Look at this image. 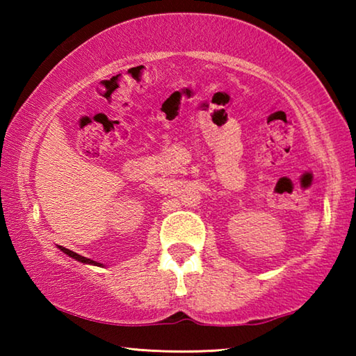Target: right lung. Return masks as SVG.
<instances>
[{"mask_svg": "<svg viewBox=\"0 0 356 356\" xmlns=\"http://www.w3.org/2000/svg\"><path fill=\"white\" fill-rule=\"evenodd\" d=\"M61 250L65 252V254H69L70 257H74V259H76V261H80V262H83V264L97 265V262H95V261H91V259H86V257H83V256H80V254H76V252L70 251V250H67V248H63V246H61Z\"/></svg>", "mask_w": 356, "mask_h": 356, "instance_id": "1", "label": "right lung"}]
</instances>
